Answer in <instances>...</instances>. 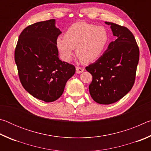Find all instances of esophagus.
<instances>
[{"label":"esophagus","instance_id":"esophagus-1","mask_svg":"<svg viewBox=\"0 0 151 151\" xmlns=\"http://www.w3.org/2000/svg\"><path fill=\"white\" fill-rule=\"evenodd\" d=\"M85 70V69H84V68H83L82 67H76V73H83V71Z\"/></svg>","mask_w":151,"mask_h":151}]
</instances>
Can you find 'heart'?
Segmentation results:
<instances>
[{
  "instance_id": "obj_1",
  "label": "heart",
  "mask_w": 151,
  "mask_h": 151,
  "mask_svg": "<svg viewBox=\"0 0 151 151\" xmlns=\"http://www.w3.org/2000/svg\"><path fill=\"white\" fill-rule=\"evenodd\" d=\"M109 40V35L105 28L79 22L66 30L64 38H58L57 46L65 61L71 60L76 48V55L81 62L91 63L103 55Z\"/></svg>"
}]
</instances>
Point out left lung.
<instances>
[{
  "instance_id": "left-lung-1",
  "label": "left lung",
  "mask_w": 151,
  "mask_h": 151,
  "mask_svg": "<svg viewBox=\"0 0 151 151\" xmlns=\"http://www.w3.org/2000/svg\"><path fill=\"white\" fill-rule=\"evenodd\" d=\"M105 23L111 25L116 39L86 70L93 76L88 87L92 98L97 103L109 104L121 99L133 86L139 48L134 35L127 27L113 22Z\"/></svg>"
}]
</instances>
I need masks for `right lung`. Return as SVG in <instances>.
Returning a JSON list of instances; mask_svg holds the SVG:
<instances>
[{
	"label": "right lung",
	"instance_id": "obj_1",
	"mask_svg": "<svg viewBox=\"0 0 151 151\" xmlns=\"http://www.w3.org/2000/svg\"><path fill=\"white\" fill-rule=\"evenodd\" d=\"M55 20L36 22L22 30L14 60L22 86L39 100L50 103L62 95L75 66L58 58L57 39L61 34Z\"/></svg>",
	"mask_w": 151,
	"mask_h": 151
}]
</instances>
